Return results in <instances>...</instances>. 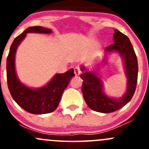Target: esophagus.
Instances as JSON below:
<instances>
[{
  "mask_svg": "<svg viewBox=\"0 0 149 149\" xmlns=\"http://www.w3.org/2000/svg\"><path fill=\"white\" fill-rule=\"evenodd\" d=\"M74 73L76 76H79L81 74V70L79 67L76 66V67L74 68Z\"/></svg>",
  "mask_w": 149,
  "mask_h": 149,
  "instance_id": "1",
  "label": "esophagus"
}]
</instances>
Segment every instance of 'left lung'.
I'll return each mask as SVG.
<instances>
[{
    "instance_id": "8db88e82",
    "label": "left lung",
    "mask_w": 149,
    "mask_h": 149,
    "mask_svg": "<svg viewBox=\"0 0 149 149\" xmlns=\"http://www.w3.org/2000/svg\"><path fill=\"white\" fill-rule=\"evenodd\" d=\"M114 42L105 48V52H118L124 61L125 70L127 76V89L124 95L119 99L108 97L103 92V83L95 72L81 67V78L83 79L82 93L84 100L90 109L102 113H110L121 109L130 101L136 91L138 80L137 57L128 37L115 29L113 34Z\"/></svg>"
}]
</instances>
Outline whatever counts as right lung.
<instances>
[{"instance_id": "right-lung-1", "label": "right lung", "mask_w": 149, "mask_h": 149, "mask_svg": "<svg viewBox=\"0 0 149 149\" xmlns=\"http://www.w3.org/2000/svg\"><path fill=\"white\" fill-rule=\"evenodd\" d=\"M50 29L42 26H31L15 38L10 47L6 61L7 82L11 97L22 109L36 115L52 112L56 109L63 91L70 79L75 76L71 68L64 73H58L47 85L39 88H31L24 85L18 79L15 69L16 49L27 33L50 34Z\"/></svg>"}]
</instances>
